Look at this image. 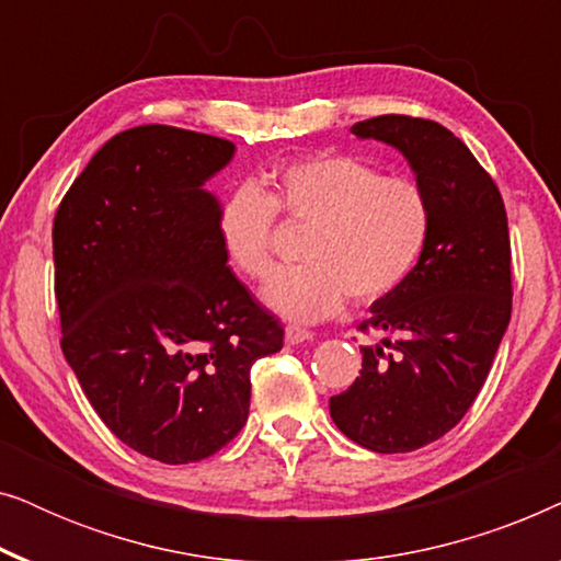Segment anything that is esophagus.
<instances>
[{
    "label": "esophagus",
    "mask_w": 561,
    "mask_h": 561,
    "mask_svg": "<svg viewBox=\"0 0 561 561\" xmlns=\"http://www.w3.org/2000/svg\"><path fill=\"white\" fill-rule=\"evenodd\" d=\"M311 332L309 329H304V327H296V324H288L286 327V344H301V342H306V340H311Z\"/></svg>",
    "instance_id": "1"
}]
</instances>
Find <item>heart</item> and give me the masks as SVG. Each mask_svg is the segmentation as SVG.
Masks as SVG:
<instances>
[{"label":"heart","instance_id":"1","mask_svg":"<svg viewBox=\"0 0 561 561\" xmlns=\"http://www.w3.org/2000/svg\"><path fill=\"white\" fill-rule=\"evenodd\" d=\"M267 191L240 183L221 202L217 234L227 263L242 278L273 271L278 214L306 229L304 263L273 275L267 309L301 324L342 311L352 296L375 304L416 271L432 234V206L409 179L382 175L352 156H309L275 168Z\"/></svg>","mask_w":561,"mask_h":561}]
</instances>
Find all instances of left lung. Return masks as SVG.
Returning a JSON list of instances; mask_svg holds the SVG:
<instances>
[{
	"instance_id": "8db88e82",
	"label": "left lung",
	"mask_w": 561,
	"mask_h": 561,
	"mask_svg": "<svg viewBox=\"0 0 561 561\" xmlns=\"http://www.w3.org/2000/svg\"><path fill=\"white\" fill-rule=\"evenodd\" d=\"M409 158L432 206V234L411 278L373 304L359 332L363 370L329 413L359 447L398 455L451 432L493 367L513 309L508 214L490 173L434 119L382 114L352 127Z\"/></svg>"
}]
</instances>
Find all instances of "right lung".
I'll return each instance as SVG.
<instances>
[{
	"label": "right lung",
	"mask_w": 561,
	"mask_h": 561,
	"mask_svg": "<svg viewBox=\"0 0 561 561\" xmlns=\"http://www.w3.org/2000/svg\"><path fill=\"white\" fill-rule=\"evenodd\" d=\"M234 145L168 125L114 135L53 219L60 350L99 419L165 465L211 457L250 413L280 321L229 271L202 183Z\"/></svg>",
	"instance_id": "obj_1"
}]
</instances>
